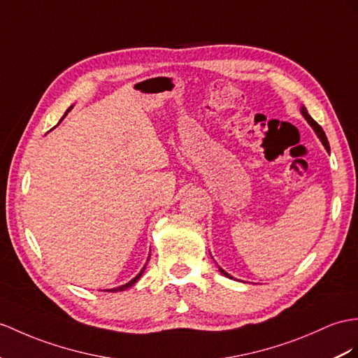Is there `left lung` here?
<instances>
[{
  "label": "left lung",
  "instance_id": "8db88e82",
  "mask_svg": "<svg viewBox=\"0 0 358 358\" xmlns=\"http://www.w3.org/2000/svg\"><path fill=\"white\" fill-rule=\"evenodd\" d=\"M302 115L305 117V120H307L308 121V123H310V126L313 127V129H315V132L317 134V136L320 138V141H322V144H324L325 145V149L329 152V143H328V139H327V135H325V132H324V129H322L317 123H316V121L315 120H313L310 115H308V110H307V108H302ZM219 270H220V272L224 275V276H228V278H231L228 273H226L224 272V270L223 268H220L219 267Z\"/></svg>",
  "mask_w": 358,
  "mask_h": 358
}]
</instances>
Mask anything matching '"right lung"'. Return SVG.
I'll return each mask as SVG.
<instances>
[{"mask_svg": "<svg viewBox=\"0 0 358 358\" xmlns=\"http://www.w3.org/2000/svg\"><path fill=\"white\" fill-rule=\"evenodd\" d=\"M69 109H71V108H69ZM69 109H68V110H69ZM68 110H66V112H68ZM66 112H65V115H66ZM65 115H64V117H65ZM64 117H62V118H64ZM149 258H150V257H149ZM147 261H149V259H147ZM145 266H147V264H145ZM145 266L143 267V270H141V272H139V273H138V275H136V276L134 278V280H132V281H129L127 284H124V285H121V287H117V289H110V290H108V292H112V293H115V292H123V290L129 289V287H132V285H134V284H135V282H136V281L139 280V278H141V275H143V272H144V268H145Z\"/></svg>", "mask_w": 358, "mask_h": 358, "instance_id": "obj_1", "label": "right lung"}]
</instances>
